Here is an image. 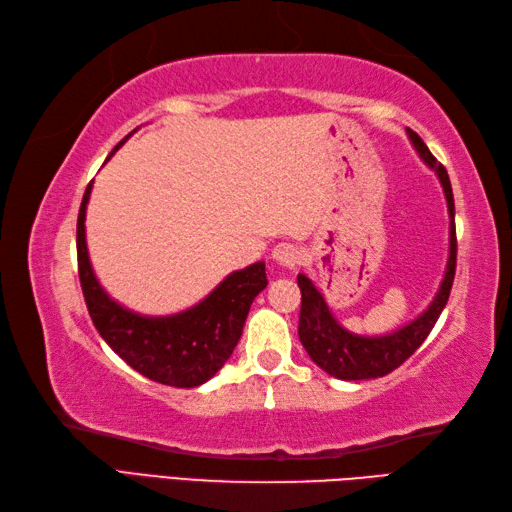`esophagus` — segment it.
Listing matches in <instances>:
<instances>
[{"label":"esophagus","instance_id":"esophagus-1","mask_svg":"<svg viewBox=\"0 0 512 512\" xmlns=\"http://www.w3.org/2000/svg\"><path fill=\"white\" fill-rule=\"evenodd\" d=\"M302 259H304L302 248L295 246V244L282 242V244H277L273 248V262H277L279 266H284V268H297L299 264H302Z\"/></svg>","mask_w":512,"mask_h":512}]
</instances>
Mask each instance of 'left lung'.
<instances>
[{
  "label": "left lung",
  "instance_id": "1",
  "mask_svg": "<svg viewBox=\"0 0 512 512\" xmlns=\"http://www.w3.org/2000/svg\"><path fill=\"white\" fill-rule=\"evenodd\" d=\"M406 133L413 142L419 157L435 170L439 182L444 186L448 215H450V250L446 273L439 286L437 295L422 315L413 322L402 326L395 333L382 337H364L348 333L344 326H339L337 319L330 313L324 295L319 293L317 286L310 282L306 275H297L299 290H302V310H299V342L304 344L306 353L313 362L326 370L328 375L344 382H359V379H375L393 373L395 368L402 366L415 350L424 344L430 330L442 315L448 302L450 288H453L455 266H457V235H455V202L453 188L446 168L437 162L430 153L428 146L422 142L415 130L406 128Z\"/></svg>",
  "mask_w": 512,
  "mask_h": 512
}]
</instances>
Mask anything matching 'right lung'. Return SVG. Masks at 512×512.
I'll return each mask as SVG.
<instances>
[{
    "label": "right lung",
    "instance_id": "1",
    "mask_svg": "<svg viewBox=\"0 0 512 512\" xmlns=\"http://www.w3.org/2000/svg\"><path fill=\"white\" fill-rule=\"evenodd\" d=\"M124 137L115 150L126 142ZM93 190L88 184L77 217V268L90 319L104 342L153 382L195 388L208 382L242 337L253 299L266 288V264L257 262L230 273L213 293L184 313L146 317L119 306L106 295L93 273L86 248V204Z\"/></svg>",
    "mask_w": 512,
    "mask_h": 512
}]
</instances>
